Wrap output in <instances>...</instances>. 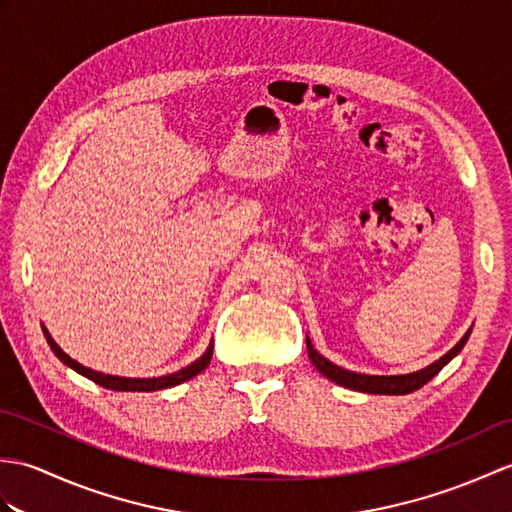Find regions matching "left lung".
<instances>
[{
  "instance_id": "8db88e82",
  "label": "left lung",
  "mask_w": 512,
  "mask_h": 512,
  "mask_svg": "<svg viewBox=\"0 0 512 512\" xmlns=\"http://www.w3.org/2000/svg\"><path fill=\"white\" fill-rule=\"evenodd\" d=\"M471 334V329L467 331L465 336L460 338V342L456 344L454 349L447 351L441 360H436L434 364H430L423 371L417 373H410V375H360V373H351V371H344V368L331 364L327 358H323L314 347L310 338H307V355H310L312 364L318 368L320 373L325 377H329L331 382H336L344 388H351V390H360V392H368V395H408V392L419 390L421 386H425L427 382L434 375H438L443 371V366L451 360L456 358V355L465 347V342Z\"/></svg>"
}]
</instances>
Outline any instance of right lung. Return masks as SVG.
Wrapping results in <instances>:
<instances>
[{
  "label": "right lung",
  "mask_w": 512,
  "mask_h": 512,
  "mask_svg": "<svg viewBox=\"0 0 512 512\" xmlns=\"http://www.w3.org/2000/svg\"><path fill=\"white\" fill-rule=\"evenodd\" d=\"M45 331V338H47V344H50L52 351L58 355V360H63L67 366L74 368V371H78L80 375L89 377L91 382L100 384L104 388L109 390H130V392H154V390H163V388H172L176 384H183L187 382V379L196 377L200 371H205V368L209 366L211 362V355H213V342L209 344V349L205 351V355L202 358H198L194 364H189L185 368H181L178 373H172V375H163V377H152V379H130V377H115V375H104V373H98V371H91V368L78 364L76 360H71L69 355L58 347V344L52 340V336L47 334Z\"/></svg>",
  "instance_id": "add662e5"
}]
</instances>
